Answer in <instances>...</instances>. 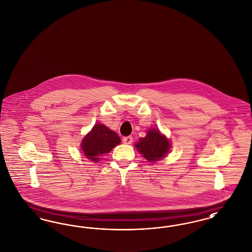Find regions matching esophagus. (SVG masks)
I'll use <instances>...</instances> for the list:
<instances>
[{
	"label": "esophagus",
	"mask_w": 252,
	"mask_h": 252,
	"mask_svg": "<svg viewBox=\"0 0 252 252\" xmlns=\"http://www.w3.org/2000/svg\"><path fill=\"white\" fill-rule=\"evenodd\" d=\"M132 141H133V139H132V137H131V136H128V137H124V138H123V141H124L126 144H131V143H132Z\"/></svg>",
	"instance_id": "esophagus-1"
}]
</instances>
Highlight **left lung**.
Instances as JSON below:
<instances>
[{"instance_id":"8db88e82","label":"left lung","mask_w":252,"mask_h":252,"mask_svg":"<svg viewBox=\"0 0 252 252\" xmlns=\"http://www.w3.org/2000/svg\"><path fill=\"white\" fill-rule=\"evenodd\" d=\"M135 145L138 151L143 155L148 161H158L164 158L170 149V141H168L158 130L148 131L147 136L141 138Z\"/></svg>"}]
</instances>
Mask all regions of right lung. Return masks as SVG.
Instances as JSON below:
<instances>
[{"instance_id": "obj_1", "label": "right lung", "mask_w": 252, "mask_h": 252, "mask_svg": "<svg viewBox=\"0 0 252 252\" xmlns=\"http://www.w3.org/2000/svg\"><path fill=\"white\" fill-rule=\"evenodd\" d=\"M121 142L119 136L101 124H96L81 143L84 155L93 161H98L103 154H108Z\"/></svg>"}]
</instances>
